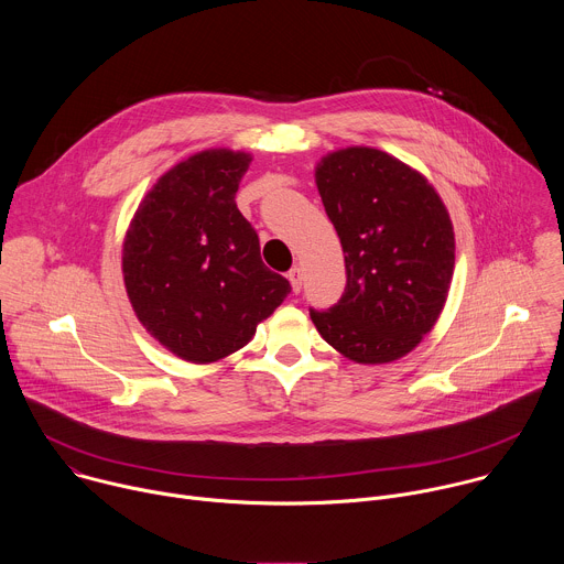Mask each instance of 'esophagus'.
I'll return each instance as SVG.
<instances>
[{"label":"esophagus","mask_w":564,"mask_h":564,"mask_svg":"<svg viewBox=\"0 0 564 564\" xmlns=\"http://www.w3.org/2000/svg\"><path fill=\"white\" fill-rule=\"evenodd\" d=\"M288 279H290V283H292V290L299 294V292H301V285H303V274H301V268H292V270L288 272Z\"/></svg>","instance_id":"1"}]
</instances>
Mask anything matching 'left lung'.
I'll list each match as a JSON object with an SVG mask.
<instances>
[{"mask_svg":"<svg viewBox=\"0 0 564 564\" xmlns=\"http://www.w3.org/2000/svg\"><path fill=\"white\" fill-rule=\"evenodd\" d=\"M314 183L346 259V292L312 324L355 364L415 350L444 310L455 268L448 209L424 174L372 147L330 151Z\"/></svg>","mask_w":564,"mask_h":564,"instance_id":"obj_1","label":"left lung"}]
</instances>
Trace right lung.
I'll return each instance as SVG.
<instances>
[{"instance_id": "obj_1", "label": "right lung", "mask_w": 564, "mask_h": 564, "mask_svg": "<svg viewBox=\"0 0 564 564\" xmlns=\"http://www.w3.org/2000/svg\"><path fill=\"white\" fill-rule=\"evenodd\" d=\"M252 153L198 151L155 181L122 243L127 296L144 330L189 364L220 361L252 341L290 294L265 268L254 227L236 207Z\"/></svg>"}]
</instances>
